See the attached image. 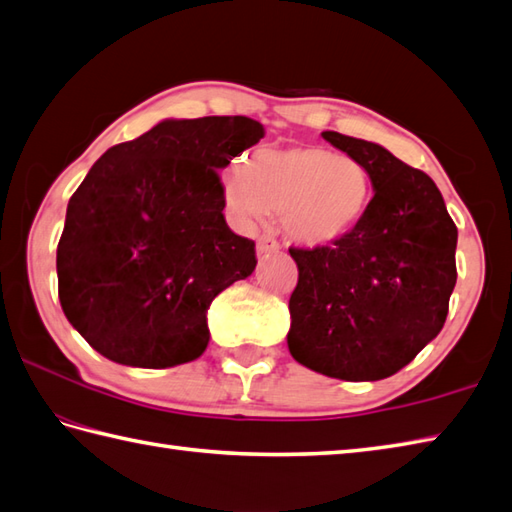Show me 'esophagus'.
Returning a JSON list of instances; mask_svg holds the SVG:
<instances>
[{
	"instance_id": "34e87169",
	"label": "esophagus",
	"mask_w": 512,
	"mask_h": 512,
	"mask_svg": "<svg viewBox=\"0 0 512 512\" xmlns=\"http://www.w3.org/2000/svg\"><path fill=\"white\" fill-rule=\"evenodd\" d=\"M279 250V242L273 237V235H262L259 237L257 242V255L264 257V255H270V253H277Z\"/></svg>"
}]
</instances>
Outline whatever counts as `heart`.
Segmentation results:
<instances>
[{
	"label": "heart",
	"instance_id": "obj_1",
	"mask_svg": "<svg viewBox=\"0 0 512 512\" xmlns=\"http://www.w3.org/2000/svg\"><path fill=\"white\" fill-rule=\"evenodd\" d=\"M226 209L253 226L279 213L284 233L303 246H330L361 224L372 200V178L361 160L312 145L264 147L246 169L224 173Z\"/></svg>",
	"mask_w": 512,
	"mask_h": 512
}]
</instances>
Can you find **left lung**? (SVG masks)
I'll return each mask as SVG.
<instances>
[{
	"label": "left lung",
	"instance_id": "left-lung-1",
	"mask_svg": "<svg viewBox=\"0 0 512 512\" xmlns=\"http://www.w3.org/2000/svg\"><path fill=\"white\" fill-rule=\"evenodd\" d=\"M321 136L363 162L374 198L336 244L290 248L299 281L288 350L323 376L380 380L409 365L447 321L458 228L427 173L376 143Z\"/></svg>",
	"mask_w": 512,
	"mask_h": 512
}]
</instances>
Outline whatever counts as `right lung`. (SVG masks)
Listing matches in <instances>:
<instances>
[{
  "label": "right lung",
  "mask_w": 512,
  "mask_h": 512,
  "mask_svg": "<svg viewBox=\"0 0 512 512\" xmlns=\"http://www.w3.org/2000/svg\"><path fill=\"white\" fill-rule=\"evenodd\" d=\"M264 138L246 116L167 118L94 162L65 213L59 301L114 363L165 369L209 345L206 310L257 266L224 220V169Z\"/></svg>",
  "instance_id": "1"
}]
</instances>
